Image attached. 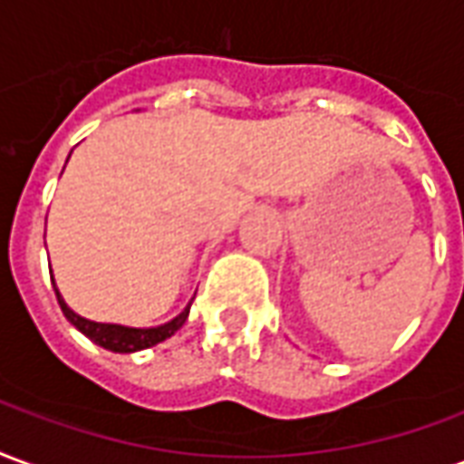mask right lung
<instances>
[{
	"instance_id": "add662e5",
	"label": "right lung",
	"mask_w": 464,
	"mask_h": 464,
	"mask_svg": "<svg viewBox=\"0 0 464 464\" xmlns=\"http://www.w3.org/2000/svg\"><path fill=\"white\" fill-rule=\"evenodd\" d=\"M53 292H56V299H59V306L63 311V316L76 326V329L91 339L93 343H98L106 351H113V353H135V351H143V348H150L160 341L170 339L175 331L180 329L182 324L188 321V314H190L192 302L185 306V309L175 316V319L165 321L160 326H150V329H135V326H121V324H101V321H91L86 316H81L73 309H69V304L63 302V296L56 289V282L52 279Z\"/></svg>"
}]
</instances>
